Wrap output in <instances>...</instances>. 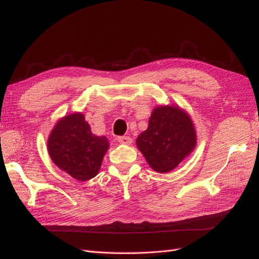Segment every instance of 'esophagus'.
Segmentation results:
<instances>
[{
  "mask_svg": "<svg viewBox=\"0 0 259 259\" xmlns=\"http://www.w3.org/2000/svg\"><path fill=\"white\" fill-rule=\"evenodd\" d=\"M118 141L120 142V144H122V145H131V142H133V139H131L130 137H128V136H123V137H119Z\"/></svg>",
  "mask_w": 259,
  "mask_h": 259,
  "instance_id": "obj_1",
  "label": "esophagus"
}]
</instances>
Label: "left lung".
<instances>
[{
	"mask_svg": "<svg viewBox=\"0 0 259 259\" xmlns=\"http://www.w3.org/2000/svg\"><path fill=\"white\" fill-rule=\"evenodd\" d=\"M136 142L148 164L167 174L195 150L197 134L188 112L177 104H167L152 110L147 130Z\"/></svg>",
	"mask_w": 259,
	"mask_h": 259,
	"instance_id": "8db88e82",
	"label": "left lung"
}]
</instances>
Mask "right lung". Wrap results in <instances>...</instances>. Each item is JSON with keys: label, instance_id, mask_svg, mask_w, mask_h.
<instances>
[{"label": "right lung", "instance_id": "1", "mask_svg": "<svg viewBox=\"0 0 259 259\" xmlns=\"http://www.w3.org/2000/svg\"><path fill=\"white\" fill-rule=\"evenodd\" d=\"M108 149L109 140L93 135L81 112L60 119L48 139V151L54 164L80 181L96 177Z\"/></svg>", "mask_w": 259, "mask_h": 259}]
</instances>
